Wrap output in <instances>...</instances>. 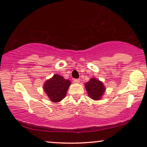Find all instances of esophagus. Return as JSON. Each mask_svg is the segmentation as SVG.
Listing matches in <instances>:
<instances>
[{"mask_svg": "<svg viewBox=\"0 0 147 147\" xmlns=\"http://www.w3.org/2000/svg\"><path fill=\"white\" fill-rule=\"evenodd\" d=\"M73 82L76 83V84H78V83L80 82V80L79 79H74L73 80Z\"/></svg>", "mask_w": 147, "mask_h": 147, "instance_id": "esophagus-1", "label": "esophagus"}]
</instances>
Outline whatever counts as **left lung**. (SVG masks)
Segmentation results:
<instances>
[{
    "label": "left lung",
    "mask_w": 147,
    "mask_h": 147,
    "mask_svg": "<svg viewBox=\"0 0 147 147\" xmlns=\"http://www.w3.org/2000/svg\"><path fill=\"white\" fill-rule=\"evenodd\" d=\"M85 88L89 97L94 100H100L106 91V87L102 81L94 77L85 83Z\"/></svg>",
    "instance_id": "obj_1"
}]
</instances>
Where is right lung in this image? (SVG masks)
Returning <instances> with one entry per match:
<instances>
[{
	"label": "right lung",
	"instance_id": "obj_1",
	"mask_svg": "<svg viewBox=\"0 0 147 147\" xmlns=\"http://www.w3.org/2000/svg\"><path fill=\"white\" fill-rule=\"evenodd\" d=\"M71 84L69 80L55 74L43 84V90L51 102H59L66 96L68 89Z\"/></svg>",
	"mask_w": 147,
	"mask_h": 147
}]
</instances>
